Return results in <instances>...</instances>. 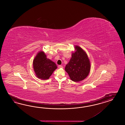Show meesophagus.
<instances>
[{
    "instance_id": "obj_1",
    "label": "esophagus",
    "mask_w": 125,
    "mask_h": 125,
    "mask_svg": "<svg viewBox=\"0 0 125 125\" xmlns=\"http://www.w3.org/2000/svg\"><path fill=\"white\" fill-rule=\"evenodd\" d=\"M58 68H63V66H62V65H59V66H58Z\"/></svg>"
}]
</instances>
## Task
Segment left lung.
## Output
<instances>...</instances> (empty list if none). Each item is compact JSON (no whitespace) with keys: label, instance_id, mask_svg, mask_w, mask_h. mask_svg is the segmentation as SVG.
Here are the masks:
<instances>
[{"label":"left lung","instance_id":"8db88e82","mask_svg":"<svg viewBox=\"0 0 125 125\" xmlns=\"http://www.w3.org/2000/svg\"><path fill=\"white\" fill-rule=\"evenodd\" d=\"M76 51L72 53V58L65 67L70 79L75 82L81 81L88 75L91 65L87 54L78 46L75 47Z\"/></svg>","mask_w":125,"mask_h":125}]
</instances>
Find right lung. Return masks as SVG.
<instances>
[{
	"instance_id": "obj_1",
	"label": "right lung",
	"mask_w": 125,
	"mask_h": 125,
	"mask_svg": "<svg viewBox=\"0 0 125 125\" xmlns=\"http://www.w3.org/2000/svg\"><path fill=\"white\" fill-rule=\"evenodd\" d=\"M34 72L38 78L48 79L57 68L54 62L47 58L45 53L40 51L35 57L33 61Z\"/></svg>"
}]
</instances>
